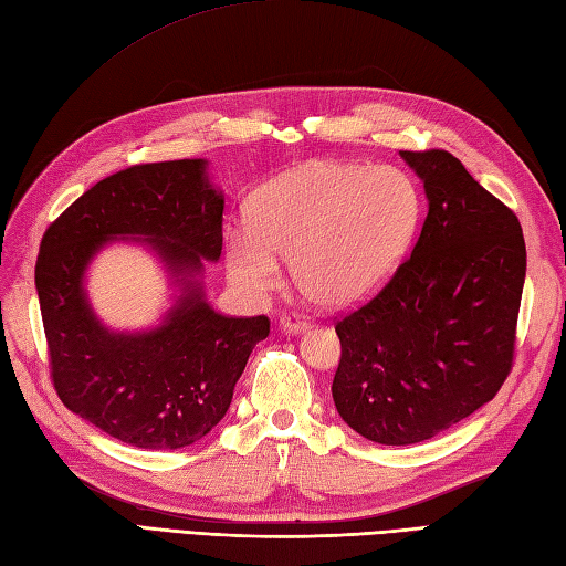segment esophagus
<instances>
[{
    "instance_id": "esophagus-1",
    "label": "esophagus",
    "mask_w": 566,
    "mask_h": 566,
    "mask_svg": "<svg viewBox=\"0 0 566 566\" xmlns=\"http://www.w3.org/2000/svg\"><path fill=\"white\" fill-rule=\"evenodd\" d=\"M280 327L284 333H304V331H308L311 327V321L306 318V315H301V313H284L282 318H280Z\"/></svg>"
}]
</instances>
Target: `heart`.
I'll return each instance as SVG.
<instances>
[{"label":"heart","mask_w":566,"mask_h":566,"mask_svg":"<svg viewBox=\"0 0 566 566\" xmlns=\"http://www.w3.org/2000/svg\"><path fill=\"white\" fill-rule=\"evenodd\" d=\"M419 214L415 180L396 166L313 164L262 190L248 209L251 231L227 235L229 277L268 294L280 284L282 258L315 304H359L396 272Z\"/></svg>","instance_id":"heart-1"}]
</instances>
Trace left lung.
<instances>
[{
    "label": "left lung",
    "instance_id": "1",
    "mask_svg": "<svg viewBox=\"0 0 566 566\" xmlns=\"http://www.w3.org/2000/svg\"><path fill=\"white\" fill-rule=\"evenodd\" d=\"M429 212L412 255L335 325L339 417L384 446L427 441L490 402L514 364L525 282L516 214L443 149L400 151Z\"/></svg>",
    "mask_w": 566,
    "mask_h": 566
}]
</instances>
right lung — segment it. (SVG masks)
I'll list each match as a JSON object with an SVG mask.
<instances>
[{
    "label": "right lung",
    "mask_w": 566,
    "mask_h": 566,
    "mask_svg": "<svg viewBox=\"0 0 566 566\" xmlns=\"http://www.w3.org/2000/svg\"><path fill=\"white\" fill-rule=\"evenodd\" d=\"M221 214L205 159L139 164L96 182L43 235L35 289L52 384L67 410L113 439L176 451L207 437L270 333L268 315L229 318L207 304L200 277L221 255ZM117 238L149 244L181 292L151 332H108L85 298L87 262Z\"/></svg>",
    "instance_id": "1"
}]
</instances>
